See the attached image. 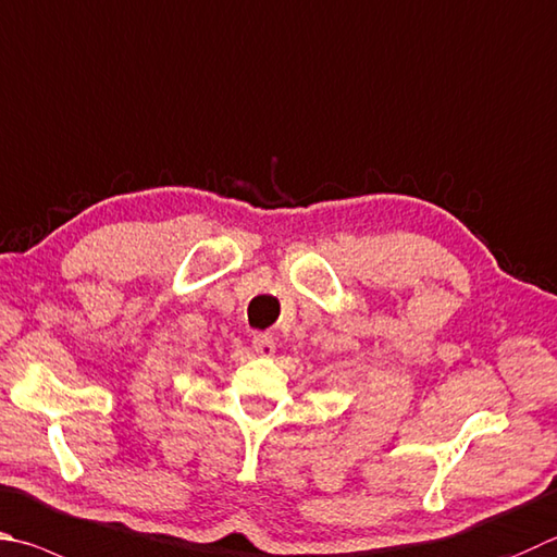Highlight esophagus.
I'll list each match as a JSON object with an SVG mask.
<instances>
[{
    "mask_svg": "<svg viewBox=\"0 0 557 557\" xmlns=\"http://www.w3.org/2000/svg\"><path fill=\"white\" fill-rule=\"evenodd\" d=\"M252 350H256L260 358H272L275 356V341H272L268 333H256V336H252Z\"/></svg>",
    "mask_w": 557,
    "mask_h": 557,
    "instance_id": "obj_1",
    "label": "esophagus"
}]
</instances>
